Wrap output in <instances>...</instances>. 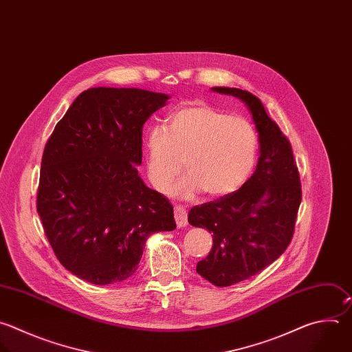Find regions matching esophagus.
<instances>
[{
    "label": "esophagus",
    "mask_w": 352,
    "mask_h": 352,
    "mask_svg": "<svg viewBox=\"0 0 352 352\" xmlns=\"http://www.w3.org/2000/svg\"><path fill=\"white\" fill-rule=\"evenodd\" d=\"M174 217L177 221V226L178 228H184L188 223V215H186V210L181 206H175L174 207Z\"/></svg>",
    "instance_id": "esophagus-1"
}]
</instances>
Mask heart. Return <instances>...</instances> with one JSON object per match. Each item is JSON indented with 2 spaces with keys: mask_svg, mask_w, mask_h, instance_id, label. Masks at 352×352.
<instances>
[{
  "mask_svg": "<svg viewBox=\"0 0 352 352\" xmlns=\"http://www.w3.org/2000/svg\"><path fill=\"white\" fill-rule=\"evenodd\" d=\"M148 178L164 192L181 173L188 174L171 189L177 199H192L201 190L210 197L236 190L252 174L258 149L253 124L201 100L186 102L170 117L167 129L152 127L144 141Z\"/></svg>",
  "mask_w": 352,
  "mask_h": 352,
  "instance_id": "obj_1",
  "label": "heart"
}]
</instances>
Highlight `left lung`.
I'll return each instance as SVG.
<instances>
[{"label": "left lung", "mask_w": 352, "mask_h": 352, "mask_svg": "<svg viewBox=\"0 0 352 352\" xmlns=\"http://www.w3.org/2000/svg\"><path fill=\"white\" fill-rule=\"evenodd\" d=\"M215 92L239 98L249 107L260 141L254 174L241 189L190 208L192 226L212 233V248L196 272L225 287L261 272L279 258L292 242L301 203V184L289 140L249 91L214 87Z\"/></svg>", "instance_id": "1"}]
</instances>
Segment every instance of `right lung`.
Masks as SVG:
<instances>
[{"label": "right lung", "instance_id": "right-lung-1", "mask_svg": "<svg viewBox=\"0 0 352 352\" xmlns=\"http://www.w3.org/2000/svg\"><path fill=\"white\" fill-rule=\"evenodd\" d=\"M168 98L140 88H89L45 145L37 212L58 260L82 280H126L152 233L177 226L168 199L148 188L137 167L142 127Z\"/></svg>", "mask_w": 352, "mask_h": 352}]
</instances>
